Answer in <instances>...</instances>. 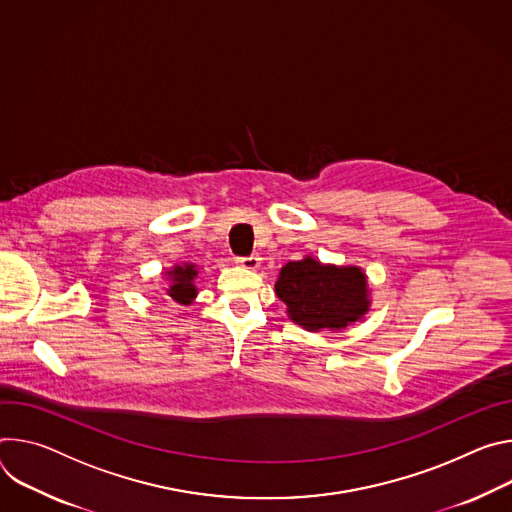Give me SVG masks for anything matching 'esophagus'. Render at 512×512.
I'll use <instances>...</instances> for the list:
<instances>
[{
    "instance_id": "34e87169",
    "label": "esophagus",
    "mask_w": 512,
    "mask_h": 512,
    "mask_svg": "<svg viewBox=\"0 0 512 512\" xmlns=\"http://www.w3.org/2000/svg\"><path fill=\"white\" fill-rule=\"evenodd\" d=\"M260 256L258 254H252V256H242V258H238V264L242 266V268H248V270H256L258 266H260Z\"/></svg>"
}]
</instances>
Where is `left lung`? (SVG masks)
<instances>
[{
  "label": "left lung",
  "mask_w": 512,
  "mask_h": 512,
  "mask_svg": "<svg viewBox=\"0 0 512 512\" xmlns=\"http://www.w3.org/2000/svg\"><path fill=\"white\" fill-rule=\"evenodd\" d=\"M274 291L289 317L307 331L344 329L370 307L362 268L321 264L311 256L282 266Z\"/></svg>",
  "instance_id": "left-lung-1"
}]
</instances>
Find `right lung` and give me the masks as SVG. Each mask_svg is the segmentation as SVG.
I'll use <instances>...</instances> for the list:
<instances>
[{
  "mask_svg": "<svg viewBox=\"0 0 512 512\" xmlns=\"http://www.w3.org/2000/svg\"><path fill=\"white\" fill-rule=\"evenodd\" d=\"M197 272L199 270L195 264H183V266L177 264L173 270H168L170 287L166 289V295L181 305H189L197 297V287H195Z\"/></svg>",
  "mask_w": 512,
  "mask_h": 512,
  "instance_id": "1",
  "label": "right lung"
}]
</instances>
